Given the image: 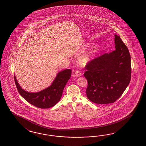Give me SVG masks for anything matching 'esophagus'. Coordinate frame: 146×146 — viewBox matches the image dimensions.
Returning <instances> with one entry per match:
<instances>
[{
	"label": "esophagus",
	"instance_id": "esophagus-1",
	"mask_svg": "<svg viewBox=\"0 0 146 146\" xmlns=\"http://www.w3.org/2000/svg\"><path fill=\"white\" fill-rule=\"evenodd\" d=\"M74 74L75 76L76 77L79 78V77H80V76H81L82 73H81V72L80 71L77 70V71H76V72H75Z\"/></svg>",
	"mask_w": 146,
	"mask_h": 146
}]
</instances>
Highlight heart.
Here are the masks:
<instances>
[{"mask_svg":"<svg viewBox=\"0 0 146 146\" xmlns=\"http://www.w3.org/2000/svg\"><path fill=\"white\" fill-rule=\"evenodd\" d=\"M89 45V43H84L83 46L86 47ZM98 50L97 45H93L89 50L86 51L78 58L79 63L83 66H86L91 62L93 59L94 54L96 53Z\"/></svg>","mask_w":146,"mask_h":146,"instance_id":"1","label":"heart"}]
</instances>
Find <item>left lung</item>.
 Instances as JSON below:
<instances>
[{
	"mask_svg": "<svg viewBox=\"0 0 146 146\" xmlns=\"http://www.w3.org/2000/svg\"><path fill=\"white\" fill-rule=\"evenodd\" d=\"M115 50L90 62L84 76L86 96L93 103H113L127 88L131 79V57L119 36L114 35Z\"/></svg>",
	"mask_w": 146,
	"mask_h": 146,
	"instance_id": "obj_1",
	"label": "left lung"
}]
</instances>
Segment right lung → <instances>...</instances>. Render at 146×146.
I'll return each instance as SVG.
<instances>
[{
    "instance_id": "right-lung-1",
    "label": "right lung",
    "mask_w": 146,
    "mask_h": 146,
    "mask_svg": "<svg viewBox=\"0 0 146 146\" xmlns=\"http://www.w3.org/2000/svg\"><path fill=\"white\" fill-rule=\"evenodd\" d=\"M71 76V70L65 69L59 72L50 86L37 92H29L19 84L14 75L18 92L25 100L37 108L47 109L54 106L62 97L64 87Z\"/></svg>"
}]
</instances>
